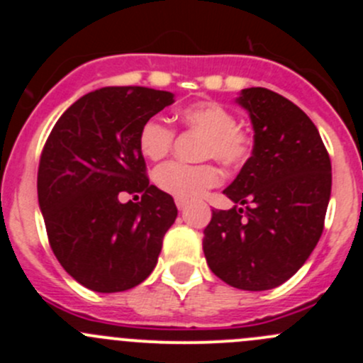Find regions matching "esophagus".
Returning a JSON list of instances; mask_svg holds the SVG:
<instances>
[{
    "instance_id": "esophagus-1",
    "label": "esophagus",
    "mask_w": 363,
    "mask_h": 363,
    "mask_svg": "<svg viewBox=\"0 0 363 363\" xmlns=\"http://www.w3.org/2000/svg\"><path fill=\"white\" fill-rule=\"evenodd\" d=\"M175 205H177L179 211H184V208L188 207V202H186V200H181V199H175Z\"/></svg>"
}]
</instances>
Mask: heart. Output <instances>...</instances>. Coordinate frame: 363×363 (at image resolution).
<instances>
[{"label": "heart", "mask_w": 363, "mask_h": 363, "mask_svg": "<svg viewBox=\"0 0 363 363\" xmlns=\"http://www.w3.org/2000/svg\"><path fill=\"white\" fill-rule=\"evenodd\" d=\"M179 119L191 130L203 133L202 158H216L226 167H239L250 158L251 138L237 128V119L228 108L216 101H199L179 111ZM174 142V130L158 117L145 121L138 133V147L149 160L168 155ZM221 181L212 163L188 164L170 161L156 170L155 182L160 189L181 200H195Z\"/></svg>", "instance_id": "b5f03b06"}]
</instances>
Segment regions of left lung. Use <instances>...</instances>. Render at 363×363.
I'll return each mask as SVG.
<instances>
[{
  "label": "left lung",
  "instance_id": "1",
  "mask_svg": "<svg viewBox=\"0 0 363 363\" xmlns=\"http://www.w3.org/2000/svg\"><path fill=\"white\" fill-rule=\"evenodd\" d=\"M235 101L250 113L255 144L223 193L246 208L212 211L203 255L230 286L272 290L294 276L320 240L332 164L318 128L290 100L247 87Z\"/></svg>",
  "mask_w": 363,
  "mask_h": 363
}]
</instances>
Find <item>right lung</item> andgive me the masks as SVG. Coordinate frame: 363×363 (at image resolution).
<instances>
[{
  "label": "right lung",
  "instance_id": "1",
  "mask_svg": "<svg viewBox=\"0 0 363 363\" xmlns=\"http://www.w3.org/2000/svg\"><path fill=\"white\" fill-rule=\"evenodd\" d=\"M172 104L168 91L101 87L68 107L47 138L38 203L50 247L77 283L98 294L147 279L177 218L174 199L149 184L138 147L142 124ZM123 192L143 200L123 204Z\"/></svg>",
  "mask_w": 363,
  "mask_h": 363
}]
</instances>
